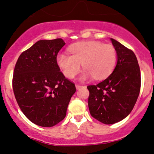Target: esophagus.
<instances>
[{
	"instance_id": "1",
	"label": "esophagus",
	"mask_w": 154,
	"mask_h": 154,
	"mask_svg": "<svg viewBox=\"0 0 154 154\" xmlns=\"http://www.w3.org/2000/svg\"><path fill=\"white\" fill-rule=\"evenodd\" d=\"M75 87H76V88H77V90H79V88H82V86H81V85H76Z\"/></svg>"
}]
</instances>
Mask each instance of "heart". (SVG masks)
Instances as JSON below:
<instances>
[{
    "label": "heart",
    "mask_w": 154,
    "mask_h": 154,
    "mask_svg": "<svg viewBox=\"0 0 154 154\" xmlns=\"http://www.w3.org/2000/svg\"><path fill=\"white\" fill-rule=\"evenodd\" d=\"M71 55L61 52L56 56V63L67 78L75 77L80 69H85L80 80L94 77L102 79L108 77L114 69L116 62V52L111 45H103L100 42L88 41L70 45Z\"/></svg>",
    "instance_id": "1"
}]
</instances>
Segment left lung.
<instances>
[{
  "label": "left lung",
  "mask_w": 154,
  "mask_h": 154,
  "mask_svg": "<svg viewBox=\"0 0 154 154\" xmlns=\"http://www.w3.org/2000/svg\"><path fill=\"white\" fill-rule=\"evenodd\" d=\"M117 56L114 71L96 85L88 86L91 116L112 125L127 117L137 101L140 90V71L136 56L122 44L111 38Z\"/></svg>",
  "instance_id": "obj_1"
}]
</instances>
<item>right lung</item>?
<instances>
[{
	"mask_svg": "<svg viewBox=\"0 0 154 154\" xmlns=\"http://www.w3.org/2000/svg\"><path fill=\"white\" fill-rule=\"evenodd\" d=\"M65 45L61 38L41 40L19 56L13 77V90L21 110L32 123L50 128L64 119L76 91L56 63Z\"/></svg>",
	"mask_w": 154,
	"mask_h": 154,
	"instance_id": "1",
	"label": "right lung"
}]
</instances>
